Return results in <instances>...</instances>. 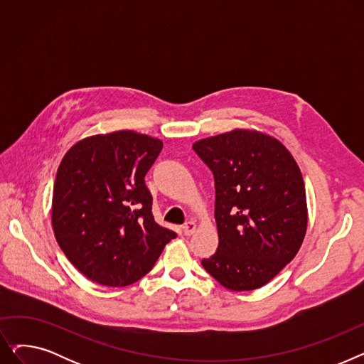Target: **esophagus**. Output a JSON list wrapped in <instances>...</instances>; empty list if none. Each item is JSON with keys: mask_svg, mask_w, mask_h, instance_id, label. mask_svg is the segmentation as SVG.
Listing matches in <instances>:
<instances>
[{"mask_svg": "<svg viewBox=\"0 0 364 364\" xmlns=\"http://www.w3.org/2000/svg\"><path fill=\"white\" fill-rule=\"evenodd\" d=\"M183 230H184V235L186 236H192L196 230V223L193 221H187L184 225H183Z\"/></svg>", "mask_w": 364, "mask_h": 364, "instance_id": "34e87169", "label": "esophagus"}]
</instances>
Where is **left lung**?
<instances>
[{"label":"left lung","mask_w":364,"mask_h":364,"mask_svg":"<svg viewBox=\"0 0 364 364\" xmlns=\"http://www.w3.org/2000/svg\"><path fill=\"white\" fill-rule=\"evenodd\" d=\"M215 180L217 252L203 269L224 288L254 291L294 259L307 232V198L298 164L279 140L233 129L196 141Z\"/></svg>","instance_id":"8db88e82"}]
</instances>
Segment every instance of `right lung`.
Instances as JSON below:
<instances>
[{
  "label": "right lung",
  "mask_w": 364,
  "mask_h": 364,
  "mask_svg": "<svg viewBox=\"0 0 364 364\" xmlns=\"http://www.w3.org/2000/svg\"><path fill=\"white\" fill-rule=\"evenodd\" d=\"M162 146L124 129L87 137L63 156L51 224L63 254L87 279L103 286L137 282L177 237L153 218L144 183Z\"/></svg>",
  "instance_id": "right-lung-1"
}]
</instances>
